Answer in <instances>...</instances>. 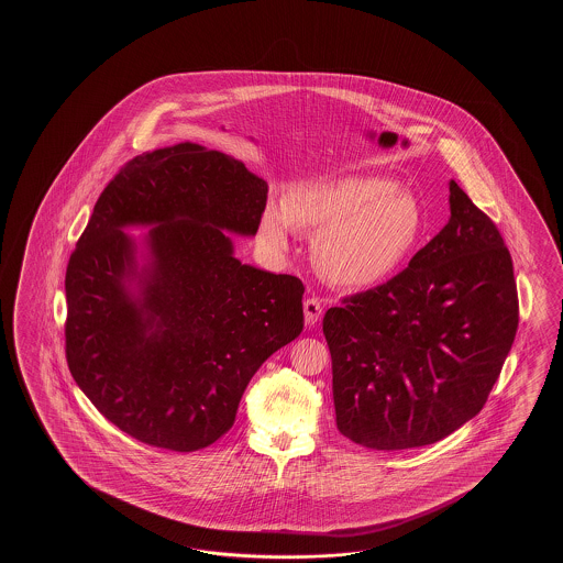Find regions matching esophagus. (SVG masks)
Listing matches in <instances>:
<instances>
[{"mask_svg": "<svg viewBox=\"0 0 563 563\" xmlns=\"http://www.w3.org/2000/svg\"><path fill=\"white\" fill-rule=\"evenodd\" d=\"M322 318V301L318 298H308L303 301V320L306 325H316Z\"/></svg>", "mask_w": 563, "mask_h": 563, "instance_id": "esophagus-1", "label": "esophagus"}]
</instances>
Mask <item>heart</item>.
Returning a JSON list of instances; mask_svg holds the SVG:
<instances>
[{
	"instance_id": "1",
	"label": "heart",
	"mask_w": 563,
	"mask_h": 563,
	"mask_svg": "<svg viewBox=\"0 0 563 563\" xmlns=\"http://www.w3.org/2000/svg\"><path fill=\"white\" fill-rule=\"evenodd\" d=\"M291 228L318 233L313 262L328 282L368 289L407 264L422 233V211L410 192L380 177H342L289 189L262 217L267 240L284 247Z\"/></svg>"
}]
</instances>
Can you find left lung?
I'll list each match as a JSON object with an SVG mask.
<instances>
[{"label": "left lung", "mask_w": 563, "mask_h": 563, "mask_svg": "<svg viewBox=\"0 0 563 563\" xmlns=\"http://www.w3.org/2000/svg\"><path fill=\"white\" fill-rule=\"evenodd\" d=\"M451 217L383 286L323 316L335 424L374 451L437 443L485 405L519 306L499 229L455 180Z\"/></svg>", "instance_id": "8db88e82"}]
</instances>
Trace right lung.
<instances>
[{
    "label": "right lung",
    "instance_id": "right-lung-1",
    "mask_svg": "<svg viewBox=\"0 0 563 563\" xmlns=\"http://www.w3.org/2000/svg\"><path fill=\"white\" fill-rule=\"evenodd\" d=\"M265 201L262 177L192 143L134 156L98 197L66 269V358L132 439L216 443L253 374L301 334L303 284L241 264L227 233L253 238Z\"/></svg>",
    "mask_w": 563,
    "mask_h": 563
}]
</instances>
